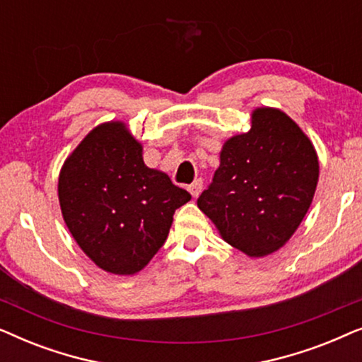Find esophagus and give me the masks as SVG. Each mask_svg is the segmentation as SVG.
<instances>
[{
	"mask_svg": "<svg viewBox=\"0 0 362 362\" xmlns=\"http://www.w3.org/2000/svg\"><path fill=\"white\" fill-rule=\"evenodd\" d=\"M187 191L191 192L192 197L199 196L201 191H202V180H196L194 182H191V185L187 186Z\"/></svg>",
	"mask_w": 362,
	"mask_h": 362,
	"instance_id": "1",
	"label": "esophagus"
}]
</instances>
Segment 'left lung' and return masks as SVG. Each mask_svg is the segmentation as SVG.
Segmentation results:
<instances>
[{
    "instance_id": "obj_1",
    "label": "left lung",
    "mask_w": 362,
    "mask_h": 362,
    "mask_svg": "<svg viewBox=\"0 0 362 362\" xmlns=\"http://www.w3.org/2000/svg\"><path fill=\"white\" fill-rule=\"evenodd\" d=\"M318 175V156L300 127L284 112L257 108L250 132L226 141L197 207L232 247L269 255L298 229Z\"/></svg>"
}]
</instances>
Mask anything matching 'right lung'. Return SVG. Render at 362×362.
<instances>
[{
  "instance_id": "1",
  "label": "right lung",
  "mask_w": 362,
  "mask_h": 362,
  "mask_svg": "<svg viewBox=\"0 0 362 362\" xmlns=\"http://www.w3.org/2000/svg\"><path fill=\"white\" fill-rule=\"evenodd\" d=\"M191 194L143 163L120 122L98 125L64 163L59 202L77 244L100 269L132 275L150 262Z\"/></svg>"
}]
</instances>
